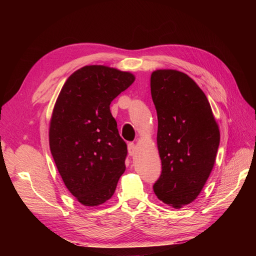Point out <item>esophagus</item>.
Here are the masks:
<instances>
[{"label": "esophagus", "mask_w": 256, "mask_h": 256, "mask_svg": "<svg viewBox=\"0 0 256 256\" xmlns=\"http://www.w3.org/2000/svg\"><path fill=\"white\" fill-rule=\"evenodd\" d=\"M128 152L130 156H134L136 154V146L134 143H129L128 144Z\"/></svg>", "instance_id": "1"}]
</instances>
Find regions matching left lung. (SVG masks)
I'll use <instances>...</instances> for the list:
<instances>
[{
  "mask_svg": "<svg viewBox=\"0 0 256 256\" xmlns=\"http://www.w3.org/2000/svg\"><path fill=\"white\" fill-rule=\"evenodd\" d=\"M157 111V144L162 171L154 184L164 204L180 208L202 191L214 164L220 132L210 104L186 74L164 69L150 76Z\"/></svg>",
  "mask_w": 256,
  "mask_h": 256,
  "instance_id": "left-lung-1",
  "label": "left lung"
}]
</instances>
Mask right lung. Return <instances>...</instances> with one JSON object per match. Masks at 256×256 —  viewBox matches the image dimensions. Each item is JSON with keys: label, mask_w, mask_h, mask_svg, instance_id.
I'll return each instance as SVG.
<instances>
[{"label": "right lung", "mask_w": 256, "mask_h": 256, "mask_svg": "<svg viewBox=\"0 0 256 256\" xmlns=\"http://www.w3.org/2000/svg\"><path fill=\"white\" fill-rule=\"evenodd\" d=\"M134 74L106 66H85L65 82L54 106L49 142L66 188L85 206L111 198L125 172L127 145L110 111Z\"/></svg>", "instance_id": "right-lung-1"}]
</instances>
